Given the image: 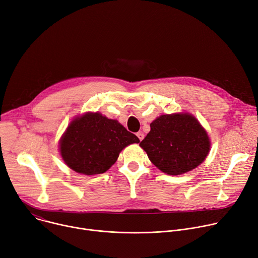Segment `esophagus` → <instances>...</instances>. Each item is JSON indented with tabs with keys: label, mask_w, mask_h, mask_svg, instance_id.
Wrapping results in <instances>:
<instances>
[{
	"label": "esophagus",
	"mask_w": 258,
	"mask_h": 258,
	"mask_svg": "<svg viewBox=\"0 0 258 258\" xmlns=\"http://www.w3.org/2000/svg\"><path fill=\"white\" fill-rule=\"evenodd\" d=\"M136 135H137V137H138V140H140L141 142H142V141L144 140V137H145V134H144L143 132H138V133H137Z\"/></svg>",
	"instance_id": "esophagus-1"
}]
</instances>
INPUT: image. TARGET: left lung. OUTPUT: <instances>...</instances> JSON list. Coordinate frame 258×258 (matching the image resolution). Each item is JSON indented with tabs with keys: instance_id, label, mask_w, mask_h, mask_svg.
I'll return each instance as SVG.
<instances>
[{
	"instance_id": "left-lung-1",
	"label": "left lung",
	"mask_w": 258,
	"mask_h": 258,
	"mask_svg": "<svg viewBox=\"0 0 258 258\" xmlns=\"http://www.w3.org/2000/svg\"><path fill=\"white\" fill-rule=\"evenodd\" d=\"M140 146L161 171L179 175L204 162L211 143L205 128L190 113L162 114L151 123Z\"/></svg>"
}]
</instances>
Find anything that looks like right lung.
<instances>
[{"mask_svg": "<svg viewBox=\"0 0 258 258\" xmlns=\"http://www.w3.org/2000/svg\"><path fill=\"white\" fill-rule=\"evenodd\" d=\"M138 143V137L116 120L100 112H87L68 126L60 141V153L71 169L93 175L105 172L123 149Z\"/></svg>", "mask_w": 258, "mask_h": 258, "instance_id": "obj_1", "label": "right lung"}]
</instances>
